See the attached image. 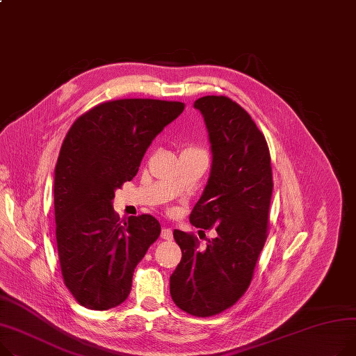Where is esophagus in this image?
I'll list each match as a JSON object with an SVG mask.
<instances>
[{
  "label": "esophagus",
  "instance_id": "obj_1",
  "mask_svg": "<svg viewBox=\"0 0 356 356\" xmlns=\"http://www.w3.org/2000/svg\"><path fill=\"white\" fill-rule=\"evenodd\" d=\"M161 239H164V241H172V239H173V232H172V229L163 227V229H161Z\"/></svg>",
  "mask_w": 356,
  "mask_h": 356
}]
</instances>
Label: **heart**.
Instances as JSON below:
<instances>
[{
  "label": "heart",
  "instance_id": "heart-1",
  "mask_svg": "<svg viewBox=\"0 0 356 356\" xmlns=\"http://www.w3.org/2000/svg\"><path fill=\"white\" fill-rule=\"evenodd\" d=\"M187 150H196V149H187Z\"/></svg>",
  "mask_w": 356,
  "mask_h": 356
}]
</instances>
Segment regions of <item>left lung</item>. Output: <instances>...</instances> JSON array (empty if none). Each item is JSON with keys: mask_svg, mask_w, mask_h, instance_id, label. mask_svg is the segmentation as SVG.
I'll list each match as a JSON object with an SVG mask.
<instances>
[{"mask_svg": "<svg viewBox=\"0 0 356 356\" xmlns=\"http://www.w3.org/2000/svg\"><path fill=\"white\" fill-rule=\"evenodd\" d=\"M209 133L211 170L191 223L215 229L200 245L196 236L175 230L181 260L170 276V295L193 316L218 315L238 302L250 285L268 238L273 191L266 138L252 117L225 96L195 102Z\"/></svg>", "mask_w": 356, "mask_h": 356, "instance_id": "left-lung-1", "label": "left lung"}]
</instances>
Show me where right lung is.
<instances>
[{"label":"right lung","instance_id":"right-lung-1","mask_svg":"<svg viewBox=\"0 0 356 356\" xmlns=\"http://www.w3.org/2000/svg\"><path fill=\"white\" fill-rule=\"evenodd\" d=\"M180 102L124 99L92 107L70 127L54 170L56 238L65 286L92 311L124 302L134 269L160 234L150 215L120 220L115 188L130 181Z\"/></svg>","mask_w":356,"mask_h":356}]
</instances>
